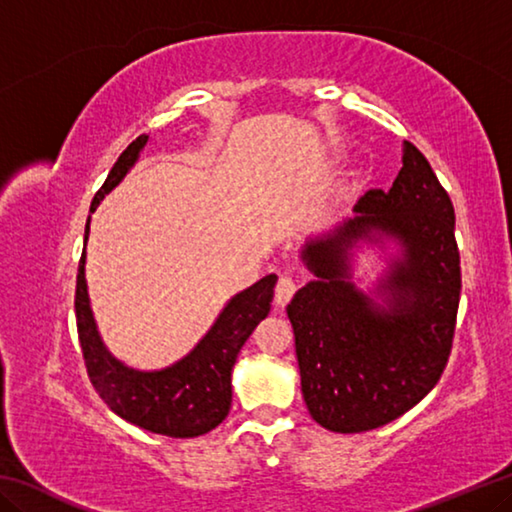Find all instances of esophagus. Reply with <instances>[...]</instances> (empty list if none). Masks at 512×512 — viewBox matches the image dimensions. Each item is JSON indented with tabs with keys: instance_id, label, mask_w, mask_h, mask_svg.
<instances>
[{
	"instance_id": "1",
	"label": "esophagus",
	"mask_w": 512,
	"mask_h": 512,
	"mask_svg": "<svg viewBox=\"0 0 512 512\" xmlns=\"http://www.w3.org/2000/svg\"><path fill=\"white\" fill-rule=\"evenodd\" d=\"M296 289H298L296 277L280 275V280H277V284H275V302H277V305H282V307L287 305L293 293H296Z\"/></svg>"
}]
</instances>
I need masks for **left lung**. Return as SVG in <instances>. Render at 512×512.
<instances>
[{"mask_svg":"<svg viewBox=\"0 0 512 512\" xmlns=\"http://www.w3.org/2000/svg\"><path fill=\"white\" fill-rule=\"evenodd\" d=\"M402 160L388 192L370 189L354 219L305 246L302 259L318 280L287 307L302 397L311 418L336 433L400 418L438 384L452 354L461 300L454 205L411 142H404ZM372 231L395 236L405 248L380 285L386 308L349 282L347 248Z\"/></svg>","mask_w":512,"mask_h":512,"instance_id":"obj_1","label":"left lung"}]
</instances>
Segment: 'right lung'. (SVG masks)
Listing matches in <instances>:
<instances>
[{"label":"right lung","instance_id":"obj_1","mask_svg":"<svg viewBox=\"0 0 512 512\" xmlns=\"http://www.w3.org/2000/svg\"><path fill=\"white\" fill-rule=\"evenodd\" d=\"M146 140L149 137L140 135L126 146L115 167L110 169L106 183L94 194L90 212L97 210L101 198L119 185V180L135 164ZM88 230L90 219L85 225V241H88ZM83 266L85 250L76 275V329H79L88 377L110 411L146 431L171 438H196L219 427L232 404V366L259 320H264L271 311L277 275L262 277L253 287L232 298L205 339L183 361L158 372H140L126 368L103 348L92 318Z\"/></svg>","mask_w":512,"mask_h":512}]
</instances>
